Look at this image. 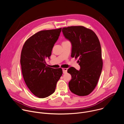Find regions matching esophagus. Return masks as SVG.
<instances>
[{
	"mask_svg": "<svg viewBox=\"0 0 124 124\" xmlns=\"http://www.w3.org/2000/svg\"><path fill=\"white\" fill-rule=\"evenodd\" d=\"M62 70H63V74L67 73V68H63Z\"/></svg>",
	"mask_w": 124,
	"mask_h": 124,
	"instance_id": "34e87169",
	"label": "esophagus"
}]
</instances>
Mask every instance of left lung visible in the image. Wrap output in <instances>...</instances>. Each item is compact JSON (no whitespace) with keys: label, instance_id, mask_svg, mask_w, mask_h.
I'll list each match as a JSON object with an SVG mask.
<instances>
[{"label":"left lung","instance_id":"8db88e82","mask_svg":"<svg viewBox=\"0 0 124 124\" xmlns=\"http://www.w3.org/2000/svg\"><path fill=\"white\" fill-rule=\"evenodd\" d=\"M62 32L72 44L71 57L78 58L80 67L79 70L74 67L68 69V73L72 76L69 89L79 96L88 95L95 88L102 68L99 40L93 31L83 26L64 27Z\"/></svg>","mask_w":124,"mask_h":124}]
</instances>
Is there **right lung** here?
<instances>
[{"label": "right lung", "instance_id": "add662e5", "mask_svg": "<svg viewBox=\"0 0 124 124\" xmlns=\"http://www.w3.org/2000/svg\"><path fill=\"white\" fill-rule=\"evenodd\" d=\"M61 28L42 30L35 33L25 42L21 55L23 78L30 91L39 98H45L55 91L56 84L62 75L61 68L46 66Z\"/></svg>", "mask_w": 124, "mask_h": 124}]
</instances>
